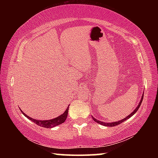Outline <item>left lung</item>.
I'll return each mask as SVG.
<instances>
[{
	"instance_id": "1",
	"label": "left lung",
	"mask_w": 158,
	"mask_h": 158,
	"mask_svg": "<svg viewBox=\"0 0 158 158\" xmlns=\"http://www.w3.org/2000/svg\"><path fill=\"white\" fill-rule=\"evenodd\" d=\"M143 99V93L142 94V96H141V100H140V101H139V105H138V106H137V107H136V108L135 109V110H134V111L132 112V113H131L130 115H128L127 116H126L125 118H124L123 119L120 120V121H118L112 122V123H105V122H102V121H98V120H97L96 118H95L94 117H93V116H92V117H93V119L94 120V121H95L96 123H98L100 124V125H104V126H106V127H114V126H116V125H118L121 124V123H122L123 122H124V121H126V120L129 119L130 118L132 117V116H133V115L135 114L136 113V112L137 111L138 109H139V106H140V105H141V102H142Z\"/></svg>"
}]
</instances>
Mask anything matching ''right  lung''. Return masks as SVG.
I'll return each instance as SVG.
<instances>
[{"mask_svg":"<svg viewBox=\"0 0 158 158\" xmlns=\"http://www.w3.org/2000/svg\"><path fill=\"white\" fill-rule=\"evenodd\" d=\"M68 110H69V106H68V108H67V109L63 114L60 115L59 116L55 118L46 120V121H41V120H36V119L32 118L29 117L28 116H27V115L25 114L21 110V111L22 112V114L24 115L26 118H28L29 120H31V121L34 122L35 123L37 124V125H39V126L43 127L45 128H52L57 126V125H59L61 123H63L65 122V121L67 118V116H68Z\"/></svg>","mask_w":158,"mask_h":158,"instance_id":"add662e5","label":"right lung"}]
</instances>
